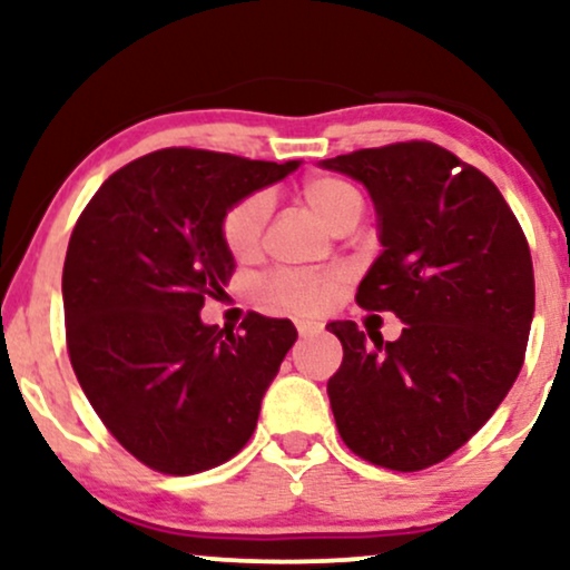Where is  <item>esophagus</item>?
Masks as SVG:
<instances>
[{"label":"esophagus","mask_w":570,"mask_h":570,"mask_svg":"<svg viewBox=\"0 0 570 570\" xmlns=\"http://www.w3.org/2000/svg\"><path fill=\"white\" fill-rule=\"evenodd\" d=\"M322 330H324L322 322H307V318H303V322H297L299 337H313V335H318V332H322Z\"/></svg>","instance_id":"1"}]
</instances>
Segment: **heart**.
<instances>
[{
    "mask_svg": "<svg viewBox=\"0 0 570 570\" xmlns=\"http://www.w3.org/2000/svg\"><path fill=\"white\" fill-rule=\"evenodd\" d=\"M307 206L335 230L345 219L362 217V195L348 181L335 176H316L303 185ZM271 217V198L254 193L238 200L222 219V240L235 259H248L259 248L265 222ZM340 286V273H299L281 271L265 281V297L281 311L313 313L332 299Z\"/></svg>",
    "mask_w": 570,
    "mask_h": 570,
    "instance_id": "heart-1",
    "label": "heart"
}]
</instances>
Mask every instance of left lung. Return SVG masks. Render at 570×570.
Wrapping results in <instances>:
<instances>
[{"instance_id":"obj_1","label":"left lung","mask_w":570,"mask_h":570,"mask_svg":"<svg viewBox=\"0 0 570 570\" xmlns=\"http://www.w3.org/2000/svg\"><path fill=\"white\" fill-rule=\"evenodd\" d=\"M367 187L381 254L356 292L404 324L383 343L353 322L326 330L343 364L326 383L343 442L364 461L417 472L485 426L517 381L531 335V248L499 187L431 141L322 160Z\"/></svg>"}]
</instances>
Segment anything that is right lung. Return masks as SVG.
I'll list each match as a JSON object with an SVG mask.
<instances>
[{
	"mask_svg": "<svg viewBox=\"0 0 570 570\" xmlns=\"http://www.w3.org/2000/svg\"><path fill=\"white\" fill-rule=\"evenodd\" d=\"M203 149H158L98 187L69 238L63 316L71 367L115 440L163 474L219 466L248 442L286 351L289 318L203 324L235 257L222 219L297 171Z\"/></svg>",
	"mask_w": 570,
	"mask_h": 570,
	"instance_id": "1",
	"label": "right lung"
}]
</instances>
